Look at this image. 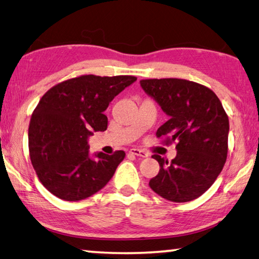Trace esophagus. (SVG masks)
Listing matches in <instances>:
<instances>
[{
  "instance_id": "34e87169",
  "label": "esophagus",
  "mask_w": 259,
  "mask_h": 259,
  "mask_svg": "<svg viewBox=\"0 0 259 259\" xmlns=\"http://www.w3.org/2000/svg\"><path fill=\"white\" fill-rule=\"evenodd\" d=\"M129 153H131V154H134L136 156H140V157H147V154L144 151L142 150H138V148H131V150L129 151Z\"/></svg>"
}]
</instances>
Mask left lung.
<instances>
[{
	"label": "left lung",
	"instance_id": "obj_1",
	"mask_svg": "<svg viewBox=\"0 0 259 259\" xmlns=\"http://www.w3.org/2000/svg\"><path fill=\"white\" fill-rule=\"evenodd\" d=\"M140 87L169 116L157 137L177 142V155L170 163L152 156L160 171L150 187L172 202L199 198L216 181L227 157L230 124L221 100L209 88L182 78L142 80Z\"/></svg>",
	"mask_w": 259,
	"mask_h": 259
}]
</instances>
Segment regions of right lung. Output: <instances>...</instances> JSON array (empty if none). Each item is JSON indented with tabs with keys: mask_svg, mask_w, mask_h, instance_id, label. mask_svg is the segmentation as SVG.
<instances>
[{
	"mask_svg": "<svg viewBox=\"0 0 259 259\" xmlns=\"http://www.w3.org/2000/svg\"><path fill=\"white\" fill-rule=\"evenodd\" d=\"M136 81L129 75H82L51 88L38 102L28 128L29 155L43 186L57 198L84 200L113 177L125 153L90 154L88 140L107 129L104 112Z\"/></svg>",
	"mask_w": 259,
	"mask_h": 259,
	"instance_id": "1",
	"label": "right lung"
}]
</instances>
